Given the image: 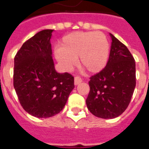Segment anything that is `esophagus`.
I'll list each match as a JSON object with an SVG mask.
<instances>
[{"mask_svg":"<svg viewBox=\"0 0 149 149\" xmlns=\"http://www.w3.org/2000/svg\"><path fill=\"white\" fill-rule=\"evenodd\" d=\"M82 81H83V80H82V79L79 77H76L74 78V84H75V85H78V84H80V83H81Z\"/></svg>","mask_w":149,"mask_h":149,"instance_id":"esophagus-1","label":"esophagus"}]
</instances>
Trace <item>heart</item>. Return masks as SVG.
<instances>
[{
    "mask_svg": "<svg viewBox=\"0 0 149 149\" xmlns=\"http://www.w3.org/2000/svg\"><path fill=\"white\" fill-rule=\"evenodd\" d=\"M56 59L66 69H71L78 58L79 67L88 72H100L106 65L109 42L101 31H76L64 36L55 51Z\"/></svg>",
    "mask_w": 149,
    "mask_h": 149,
    "instance_id": "obj_1",
    "label": "heart"
}]
</instances>
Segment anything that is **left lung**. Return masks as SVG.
Instances as JSON below:
<instances>
[{"mask_svg": "<svg viewBox=\"0 0 149 149\" xmlns=\"http://www.w3.org/2000/svg\"><path fill=\"white\" fill-rule=\"evenodd\" d=\"M106 66L91 77L87 108L93 115L114 118L127 109L136 85L135 61L126 45L111 35Z\"/></svg>", "mask_w": 149, "mask_h": 149, "instance_id": "8db88e82", "label": "left lung"}]
</instances>
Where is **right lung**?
I'll use <instances>...</instances> for the list:
<instances>
[{
	"label": "right lung",
	"mask_w": 149,
	"mask_h": 149,
	"mask_svg": "<svg viewBox=\"0 0 149 149\" xmlns=\"http://www.w3.org/2000/svg\"><path fill=\"white\" fill-rule=\"evenodd\" d=\"M52 31L36 34L15 56L14 87L23 109L36 118L59 113L75 86L72 75L55 70L50 43Z\"/></svg>",
	"instance_id": "1"
}]
</instances>
